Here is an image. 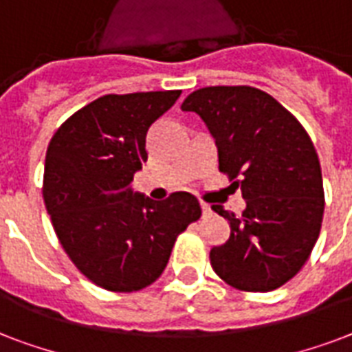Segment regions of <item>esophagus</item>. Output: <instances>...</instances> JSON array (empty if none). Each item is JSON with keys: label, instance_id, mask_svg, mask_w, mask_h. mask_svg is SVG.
I'll return each instance as SVG.
<instances>
[{"label": "esophagus", "instance_id": "34e87169", "mask_svg": "<svg viewBox=\"0 0 352 352\" xmlns=\"http://www.w3.org/2000/svg\"><path fill=\"white\" fill-rule=\"evenodd\" d=\"M201 211H204V214H209L211 213V207H209V204H206V201H201Z\"/></svg>", "mask_w": 352, "mask_h": 352}]
</instances>
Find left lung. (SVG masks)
Returning a JSON list of instances; mask_svg holds the SVG:
<instances>
[{
    "label": "left lung",
    "mask_w": 352,
    "mask_h": 352,
    "mask_svg": "<svg viewBox=\"0 0 352 352\" xmlns=\"http://www.w3.org/2000/svg\"><path fill=\"white\" fill-rule=\"evenodd\" d=\"M219 146V168L241 187L246 209L228 213L230 239L214 246V274L242 292H270L292 279L320 236L325 192L312 139L283 104L252 86H209L184 100Z\"/></svg>",
    "instance_id": "left-lung-1"
}]
</instances>
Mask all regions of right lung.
<instances>
[{
    "label": "right lung",
    "instance_id": "right-lung-1",
    "mask_svg": "<svg viewBox=\"0 0 352 352\" xmlns=\"http://www.w3.org/2000/svg\"><path fill=\"white\" fill-rule=\"evenodd\" d=\"M182 94L102 95L67 117L49 141L43 201L75 268L110 292H135L163 274L179 233L200 219L190 192L162 201L135 195L146 132Z\"/></svg>",
    "mask_w": 352,
    "mask_h": 352
}]
</instances>
